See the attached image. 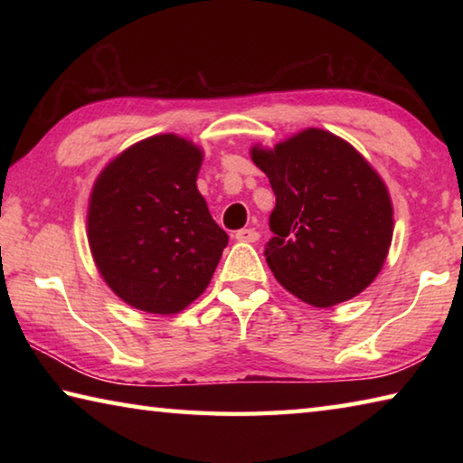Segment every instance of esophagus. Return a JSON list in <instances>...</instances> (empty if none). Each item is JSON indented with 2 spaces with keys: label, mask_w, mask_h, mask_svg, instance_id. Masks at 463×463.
<instances>
[{
  "label": "esophagus",
  "mask_w": 463,
  "mask_h": 463,
  "mask_svg": "<svg viewBox=\"0 0 463 463\" xmlns=\"http://www.w3.org/2000/svg\"><path fill=\"white\" fill-rule=\"evenodd\" d=\"M234 239L241 242H257L260 241V232H257L255 229H241L234 232Z\"/></svg>",
  "instance_id": "34e87169"
}]
</instances>
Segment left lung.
Instances as JSON below:
<instances>
[{"label": "left lung", "mask_w": 463, "mask_h": 463, "mask_svg": "<svg viewBox=\"0 0 463 463\" xmlns=\"http://www.w3.org/2000/svg\"><path fill=\"white\" fill-rule=\"evenodd\" d=\"M250 156L276 194L265 260L279 284L318 308L364 292L392 242V202L370 163L318 128Z\"/></svg>", "instance_id": "8db88e82"}]
</instances>
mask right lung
<instances>
[{
    "mask_svg": "<svg viewBox=\"0 0 463 463\" xmlns=\"http://www.w3.org/2000/svg\"><path fill=\"white\" fill-rule=\"evenodd\" d=\"M202 151L175 135L132 145L93 185L88 239L108 286L151 315H174L208 288L229 234L195 185Z\"/></svg>",
    "mask_w": 463,
    "mask_h": 463,
    "instance_id": "1",
    "label": "right lung"
}]
</instances>
